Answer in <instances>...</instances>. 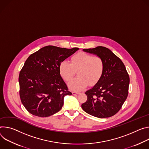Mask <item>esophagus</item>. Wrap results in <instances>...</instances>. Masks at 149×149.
I'll list each match as a JSON object with an SVG mask.
<instances>
[{
	"mask_svg": "<svg viewBox=\"0 0 149 149\" xmlns=\"http://www.w3.org/2000/svg\"><path fill=\"white\" fill-rule=\"evenodd\" d=\"M80 93L78 92H76V91H73L72 92V94L73 95H79Z\"/></svg>",
	"mask_w": 149,
	"mask_h": 149,
	"instance_id": "1",
	"label": "esophagus"
}]
</instances>
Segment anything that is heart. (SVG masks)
<instances>
[{"mask_svg":"<svg viewBox=\"0 0 149 149\" xmlns=\"http://www.w3.org/2000/svg\"><path fill=\"white\" fill-rule=\"evenodd\" d=\"M104 62L99 57L79 53L74 55L71 61H63L59 65V72L63 79L69 81L72 79L78 70L79 77L69 84L70 89L80 91L85 89L90 84L94 85L100 80L104 72Z\"/></svg>","mask_w":149,"mask_h":149,"instance_id":"1","label":"heart"}]
</instances>
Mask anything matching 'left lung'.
Here are the masks:
<instances>
[{"mask_svg": "<svg viewBox=\"0 0 149 149\" xmlns=\"http://www.w3.org/2000/svg\"><path fill=\"white\" fill-rule=\"evenodd\" d=\"M83 50L101 57L105 68L100 80L85 92L88 99L81 108L97 118L112 117L121 108L128 94L130 77L126 68L121 59L105 47Z\"/></svg>", "mask_w": 149, "mask_h": 149, "instance_id": "obj_1", "label": "left lung"}]
</instances>
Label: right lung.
<instances>
[{"instance_id":"1","label":"right lung","mask_w":149,"mask_h":149,"mask_svg":"<svg viewBox=\"0 0 149 149\" xmlns=\"http://www.w3.org/2000/svg\"><path fill=\"white\" fill-rule=\"evenodd\" d=\"M78 49L48 45L28 57L19 83L21 102L30 113L47 117L61 109L64 96L72 93L60 74L59 65Z\"/></svg>"}]
</instances>
